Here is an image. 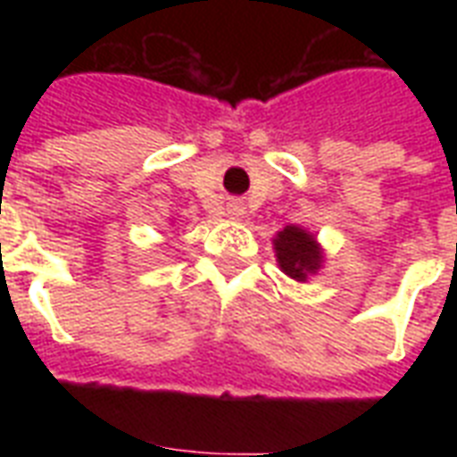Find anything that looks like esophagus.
I'll return each instance as SVG.
<instances>
[{"label": "esophagus", "mask_w": 457, "mask_h": 457, "mask_svg": "<svg viewBox=\"0 0 457 457\" xmlns=\"http://www.w3.org/2000/svg\"><path fill=\"white\" fill-rule=\"evenodd\" d=\"M228 215L232 218V220H239V218L244 215V208L239 206V204H232V206L228 208Z\"/></svg>", "instance_id": "1"}]
</instances>
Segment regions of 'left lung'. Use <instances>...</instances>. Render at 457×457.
I'll list each match as a JSON object with an SVG mask.
<instances>
[{"label":"left lung","instance_id":"obj_1","mask_svg":"<svg viewBox=\"0 0 457 457\" xmlns=\"http://www.w3.org/2000/svg\"><path fill=\"white\" fill-rule=\"evenodd\" d=\"M272 249L279 270L294 282H308L325 265V249L320 246L318 237L299 225H287L285 229H279L272 237Z\"/></svg>","mask_w":457,"mask_h":457}]
</instances>
